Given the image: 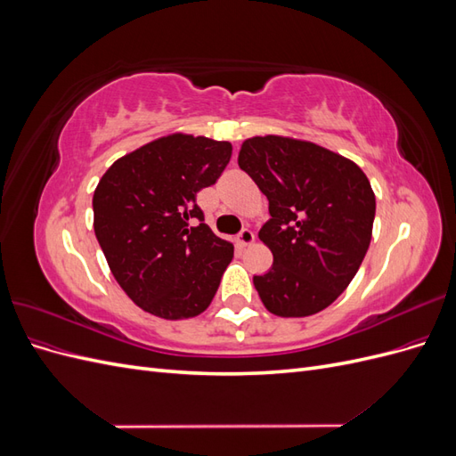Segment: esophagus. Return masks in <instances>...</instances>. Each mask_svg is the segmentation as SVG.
<instances>
[{
  "instance_id": "esophagus-1",
  "label": "esophagus",
  "mask_w": 456,
  "mask_h": 456,
  "mask_svg": "<svg viewBox=\"0 0 456 456\" xmlns=\"http://www.w3.org/2000/svg\"><path fill=\"white\" fill-rule=\"evenodd\" d=\"M253 241H255V233H253L249 228H243V230L238 233V243H240L241 247L251 245Z\"/></svg>"
}]
</instances>
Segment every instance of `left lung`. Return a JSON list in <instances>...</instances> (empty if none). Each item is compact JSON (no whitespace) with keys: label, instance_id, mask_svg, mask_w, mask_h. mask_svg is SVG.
Listing matches in <instances>:
<instances>
[{"label":"left lung","instance_id":"8db88e82","mask_svg":"<svg viewBox=\"0 0 456 456\" xmlns=\"http://www.w3.org/2000/svg\"><path fill=\"white\" fill-rule=\"evenodd\" d=\"M238 163L268 198L258 238L273 265L253 278L262 305L281 317L325 310L369 249L377 209L369 178L335 151L275 134L247 139Z\"/></svg>","mask_w":456,"mask_h":456}]
</instances>
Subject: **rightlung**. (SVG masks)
<instances>
[{"mask_svg":"<svg viewBox=\"0 0 456 456\" xmlns=\"http://www.w3.org/2000/svg\"><path fill=\"white\" fill-rule=\"evenodd\" d=\"M232 144L175 133L114 161L93 196L94 236L116 281L163 320L200 315L233 258L196 201L216 183Z\"/></svg>","mask_w":456,"mask_h":456,"instance_id":"obj_1","label":"right lung"}]
</instances>
